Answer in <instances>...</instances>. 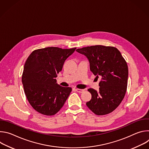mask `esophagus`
<instances>
[{
    "label": "esophagus",
    "instance_id": "obj_1",
    "mask_svg": "<svg viewBox=\"0 0 149 149\" xmlns=\"http://www.w3.org/2000/svg\"><path fill=\"white\" fill-rule=\"evenodd\" d=\"M76 91H77L78 93H83V92L84 91V90H82V89H79V88H77V89H76Z\"/></svg>",
    "mask_w": 149,
    "mask_h": 149
}]
</instances>
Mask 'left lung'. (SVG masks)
Returning a JSON list of instances; mask_svg holds the SVG:
<instances>
[{"instance_id": "left-lung-1", "label": "left lung", "mask_w": 149, "mask_h": 149, "mask_svg": "<svg viewBox=\"0 0 149 149\" xmlns=\"http://www.w3.org/2000/svg\"><path fill=\"white\" fill-rule=\"evenodd\" d=\"M76 51L86 56L91 72L97 79L101 78L99 91L88 90L92 97L87 106L98 116L111 113L120 104L127 91L129 70L125 60L113 47L94 45Z\"/></svg>"}]
</instances>
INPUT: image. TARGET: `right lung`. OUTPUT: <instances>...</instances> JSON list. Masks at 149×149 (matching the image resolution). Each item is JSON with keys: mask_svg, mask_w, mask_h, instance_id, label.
Returning a JSON list of instances; mask_svg holds the SVG:
<instances>
[{"mask_svg": "<svg viewBox=\"0 0 149 149\" xmlns=\"http://www.w3.org/2000/svg\"><path fill=\"white\" fill-rule=\"evenodd\" d=\"M75 49L47 47L33 51L27 58L22 82L29 104L38 113L55 115L67 100L72 88L60 86L55 78Z\"/></svg>", "mask_w": 149, "mask_h": 149, "instance_id": "1", "label": "right lung"}]
</instances>
